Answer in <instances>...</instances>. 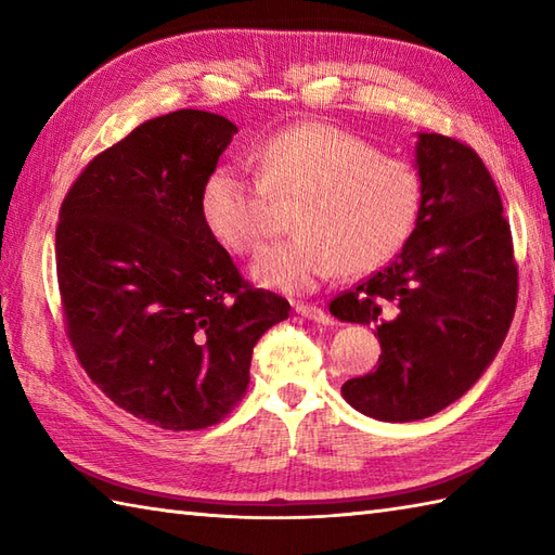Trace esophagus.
<instances>
[{"label": "esophagus", "instance_id": "1", "mask_svg": "<svg viewBox=\"0 0 555 555\" xmlns=\"http://www.w3.org/2000/svg\"><path fill=\"white\" fill-rule=\"evenodd\" d=\"M293 310H296L305 320H312L317 324H332V317H328L322 308H317V305H308V302H298L293 305Z\"/></svg>", "mask_w": 555, "mask_h": 555}]
</instances>
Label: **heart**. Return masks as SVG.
Wrapping results in <instances>:
<instances>
[{
  "mask_svg": "<svg viewBox=\"0 0 555 555\" xmlns=\"http://www.w3.org/2000/svg\"><path fill=\"white\" fill-rule=\"evenodd\" d=\"M255 159L259 176L235 164L209 171L199 215L221 245L247 255L264 238L269 197L298 199L291 219L296 235L253 259L250 276L262 288L296 296L336 271L370 274L403 250L420 221V171L340 128L291 126L269 138Z\"/></svg>",
  "mask_w": 555,
  "mask_h": 555,
  "instance_id": "heart-1",
  "label": "heart"
}]
</instances>
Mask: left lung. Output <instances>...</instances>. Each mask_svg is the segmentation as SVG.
<instances>
[{
  "mask_svg": "<svg viewBox=\"0 0 555 555\" xmlns=\"http://www.w3.org/2000/svg\"><path fill=\"white\" fill-rule=\"evenodd\" d=\"M424 203L393 262L328 305L340 322L374 326L379 367L340 393L362 415L412 422L467 393L508 334L517 300L511 223L473 147L417 133Z\"/></svg>",
  "mask_w": 555,
  "mask_h": 555,
  "instance_id": "left-lung-1",
  "label": "left lung"
}]
</instances>
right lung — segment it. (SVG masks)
Instances as JSON below:
<instances>
[{
    "label": "right lung",
    "instance_id": "right-lung-1",
    "mask_svg": "<svg viewBox=\"0 0 555 555\" xmlns=\"http://www.w3.org/2000/svg\"><path fill=\"white\" fill-rule=\"evenodd\" d=\"M235 133L199 109L150 119L82 169L59 211L70 346L104 396L162 429L229 415L255 344L291 312L245 284L199 215L203 183Z\"/></svg>",
    "mask_w": 555,
    "mask_h": 555
}]
</instances>
